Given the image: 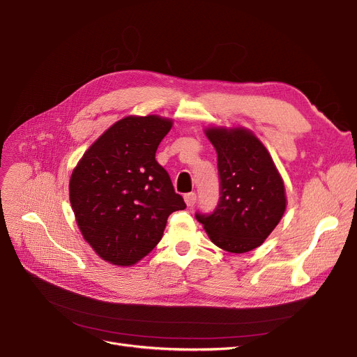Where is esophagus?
Instances as JSON below:
<instances>
[{"label":"esophagus","instance_id":"obj_1","mask_svg":"<svg viewBox=\"0 0 357 357\" xmlns=\"http://www.w3.org/2000/svg\"><path fill=\"white\" fill-rule=\"evenodd\" d=\"M183 199H185V202H186V205H188V207H194L195 202H197V194L195 192L185 194Z\"/></svg>","mask_w":357,"mask_h":357}]
</instances>
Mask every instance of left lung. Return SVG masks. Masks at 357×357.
Here are the masks:
<instances>
[{
	"mask_svg": "<svg viewBox=\"0 0 357 357\" xmlns=\"http://www.w3.org/2000/svg\"><path fill=\"white\" fill-rule=\"evenodd\" d=\"M205 135L217 150L220 199L213 213L195 217L215 246L231 253L250 252L285 213L284 181L252 131L211 127Z\"/></svg>",
	"mask_w": 357,
	"mask_h": 357,
	"instance_id": "8db88e82",
	"label": "left lung"
}]
</instances>
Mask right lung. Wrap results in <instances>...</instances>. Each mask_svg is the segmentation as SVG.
<instances>
[{"mask_svg": "<svg viewBox=\"0 0 357 357\" xmlns=\"http://www.w3.org/2000/svg\"><path fill=\"white\" fill-rule=\"evenodd\" d=\"M172 121L126 117L96 140L73 169L69 198L84 238L100 257L131 266L160 241L167 217L186 208L156 150Z\"/></svg>", "mask_w": 357, "mask_h": 357, "instance_id": "add662e5", "label": "right lung"}]
</instances>
